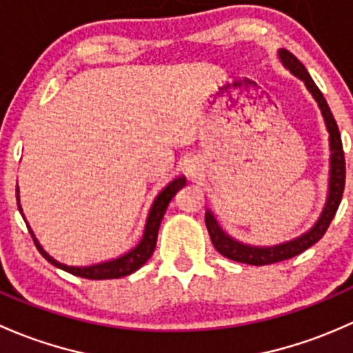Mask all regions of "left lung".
Masks as SVG:
<instances>
[{
  "label": "left lung",
  "mask_w": 353,
  "mask_h": 353,
  "mask_svg": "<svg viewBox=\"0 0 353 353\" xmlns=\"http://www.w3.org/2000/svg\"><path fill=\"white\" fill-rule=\"evenodd\" d=\"M282 63L285 64L290 71L296 76H299L304 83H306L307 90L312 93V97L318 101L319 108L323 112V117H325L326 127H328L330 132V148H332V172H330V195L328 201H326L325 210H323L321 217L318 219V223L314 224V228L310 232H306L301 238L294 239V241L284 243V245L279 246H270V248H256V246H248L241 245V243L234 241L228 234H224L223 230L217 226L216 219L212 217V214L207 210L205 214V226L209 231L210 241H212L214 248L221 253L223 256L230 258V260L239 261V263H248V265H270L277 263V261L289 260V258L297 256L299 253L306 252L310 246L318 243L319 239L325 236L326 230L332 224L333 217H335L336 209H339L341 202V195H343L345 188V154H343V144H341L340 130L336 125L335 117H333L332 110H330L328 103H326L325 97L319 92L318 86L314 85L310 72L306 71V68L303 66L299 59L294 56L289 50L281 49L279 52Z\"/></svg>",
  "instance_id": "1"
}]
</instances>
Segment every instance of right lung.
<instances>
[{
	"mask_svg": "<svg viewBox=\"0 0 353 353\" xmlns=\"http://www.w3.org/2000/svg\"><path fill=\"white\" fill-rule=\"evenodd\" d=\"M183 187H185V178H176V180H173L168 187L163 188L161 194L156 197L154 203H152L151 212H150V216H148L146 230H144V236H143V239H141L139 245H137L134 250H130L129 253H125V255H122L121 258H115V260H112V261L92 265V267H68V265L59 263V261H56L52 256H49L46 252H43L42 246L39 245V241L35 239L32 230H30V234H32V238H34V243H35V246H37V250L41 252V255L46 258L47 261H50L54 267L63 268V270L69 272V274L76 275V277L92 279V281L125 277V275H130L132 272H136L137 268L143 267V265L151 258L152 252H154V248H156L158 230H159V224H161L163 216H165V212H166V207H168V203L172 202V199L175 197L176 192ZM17 201H18V188H17ZM18 209H20V205H18ZM20 212H21V209H20Z\"/></svg>",
	"mask_w": 353,
	"mask_h": 353,
	"instance_id": "obj_1",
	"label": "right lung"
}]
</instances>
